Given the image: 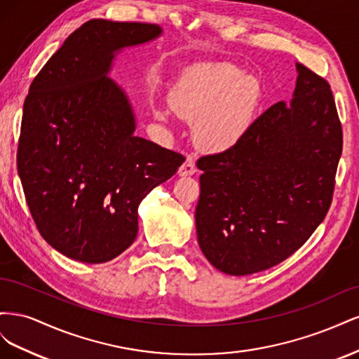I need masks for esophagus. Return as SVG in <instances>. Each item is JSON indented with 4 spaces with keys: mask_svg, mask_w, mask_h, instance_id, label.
<instances>
[{
    "mask_svg": "<svg viewBox=\"0 0 359 359\" xmlns=\"http://www.w3.org/2000/svg\"><path fill=\"white\" fill-rule=\"evenodd\" d=\"M178 173H180V177H190V175H193V173H196V165H194L193 157L186 158V161H184L180 166Z\"/></svg>",
    "mask_w": 359,
    "mask_h": 359,
    "instance_id": "1",
    "label": "esophagus"
}]
</instances>
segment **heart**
Masks as SVG:
<instances>
[{
	"mask_svg": "<svg viewBox=\"0 0 359 359\" xmlns=\"http://www.w3.org/2000/svg\"><path fill=\"white\" fill-rule=\"evenodd\" d=\"M172 111L194 121L193 135L205 149L222 153L235 147L253 126L260 86L229 62H202L184 70L169 93ZM166 119L169 109H156Z\"/></svg>",
	"mask_w": 359,
	"mask_h": 359,
	"instance_id": "1",
	"label": "heart"
}]
</instances>
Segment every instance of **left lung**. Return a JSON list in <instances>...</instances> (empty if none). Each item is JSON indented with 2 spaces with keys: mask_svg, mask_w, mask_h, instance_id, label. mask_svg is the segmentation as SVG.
<instances>
[{
  "mask_svg": "<svg viewBox=\"0 0 359 359\" xmlns=\"http://www.w3.org/2000/svg\"><path fill=\"white\" fill-rule=\"evenodd\" d=\"M297 72L289 103L271 106L235 147L198 160V241L224 274L283 262L330 210L341 124L330 83L299 62Z\"/></svg>",
  "mask_w": 359,
  "mask_h": 359,
  "instance_id": "1",
  "label": "left lung"
}]
</instances>
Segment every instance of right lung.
<instances>
[{
	"instance_id": "add662e5",
	"label": "right lung",
	"mask_w": 359,
	"mask_h": 359,
	"mask_svg": "<svg viewBox=\"0 0 359 359\" xmlns=\"http://www.w3.org/2000/svg\"><path fill=\"white\" fill-rule=\"evenodd\" d=\"M161 32L154 24L88 20L29 86L18 173L39 232L73 260L103 264L132 245L139 203L186 160L133 135L132 103L109 78L118 52Z\"/></svg>"
}]
</instances>
